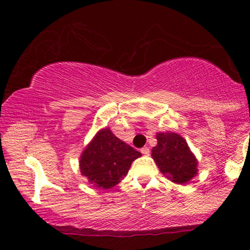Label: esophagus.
Returning <instances> with one entry per match:
<instances>
[{
    "instance_id": "esophagus-1",
    "label": "esophagus",
    "mask_w": 250,
    "mask_h": 250,
    "mask_svg": "<svg viewBox=\"0 0 250 250\" xmlns=\"http://www.w3.org/2000/svg\"><path fill=\"white\" fill-rule=\"evenodd\" d=\"M141 152H142V155L149 156L150 155V149L148 148V146H143V148L141 149Z\"/></svg>"
}]
</instances>
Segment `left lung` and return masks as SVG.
I'll use <instances>...</instances> for the list:
<instances>
[{
	"instance_id": "1",
	"label": "left lung",
	"mask_w": 250,
	"mask_h": 250,
	"mask_svg": "<svg viewBox=\"0 0 250 250\" xmlns=\"http://www.w3.org/2000/svg\"><path fill=\"white\" fill-rule=\"evenodd\" d=\"M157 146L152 148V158L164 175L174 183L184 184L198 172V162L186 140L176 133H158Z\"/></svg>"
}]
</instances>
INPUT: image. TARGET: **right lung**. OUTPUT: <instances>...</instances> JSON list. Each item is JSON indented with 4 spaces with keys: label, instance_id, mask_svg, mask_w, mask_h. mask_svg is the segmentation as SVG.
<instances>
[{
    "label": "right lung",
    "instance_id": "obj_1",
    "mask_svg": "<svg viewBox=\"0 0 250 250\" xmlns=\"http://www.w3.org/2000/svg\"><path fill=\"white\" fill-rule=\"evenodd\" d=\"M141 153L107 128L99 131L84 149L80 160L82 175L97 188L111 189L128 173Z\"/></svg>",
    "mask_w": 250,
    "mask_h": 250
}]
</instances>
